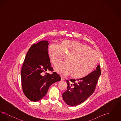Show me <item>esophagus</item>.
Segmentation results:
<instances>
[{
    "label": "esophagus",
    "mask_w": 121,
    "mask_h": 121,
    "mask_svg": "<svg viewBox=\"0 0 121 121\" xmlns=\"http://www.w3.org/2000/svg\"><path fill=\"white\" fill-rule=\"evenodd\" d=\"M61 80L62 81H64L65 80V78L63 76H61Z\"/></svg>",
    "instance_id": "obj_1"
}]
</instances>
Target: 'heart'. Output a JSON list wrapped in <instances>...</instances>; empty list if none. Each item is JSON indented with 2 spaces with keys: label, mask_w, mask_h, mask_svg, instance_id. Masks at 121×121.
I'll return each instance as SVG.
<instances>
[{
  "label": "heart",
  "mask_w": 121,
  "mask_h": 121,
  "mask_svg": "<svg viewBox=\"0 0 121 121\" xmlns=\"http://www.w3.org/2000/svg\"><path fill=\"white\" fill-rule=\"evenodd\" d=\"M50 60L53 65L60 63L64 56L66 62L56 65L54 69L58 73L74 78H81L89 74L98 61L96 51L86 45L72 40H63L58 45L50 44L48 48Z\"/></svg>",
  "instance_id": "heart-1"
}]
</instances>
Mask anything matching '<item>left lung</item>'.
I'll list each match as a JSON object with an SVG mask.
<instances>
[{
	"label": "left lung",
	"instance_id": "left-lung-1",
	"mask_svg": "<svg viewBox=\"0 0 121 121\" xmlns=\"http://www.w3.org/2000/svg\"><path fill=\"white\" fill-rule=\"evenodd\" d=\"M101 75L100 65L90 74L78 79L66 80L67 90L63 93V98L69 106H77L82 103L94 92Z\"/></svg>",
	"mask_w": 121,
	"mask_h": 121
}]
</instances>
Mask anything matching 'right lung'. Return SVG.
I'll list each match as a JSON object with an SVG mask.
<instances>
[{"instance_id":"add662e5","label":"right lung","mask_w":121,"mask_h":121,"mask_svg":"<svg viewBox=\"0 0 121 121\" xmlns=\"http://www.w3.org/2000/svg\"><path fill=\"white\" fill-rule=\"evenodd\" d=\"M48 41L43 40L32 45L23 62L21 72L23 91L25 96L33 102L43 98L49 86L61 80L55 72L52 74L46 73L53 71L48 52Z\"/></svg>"}]
</instances>
